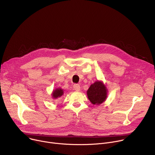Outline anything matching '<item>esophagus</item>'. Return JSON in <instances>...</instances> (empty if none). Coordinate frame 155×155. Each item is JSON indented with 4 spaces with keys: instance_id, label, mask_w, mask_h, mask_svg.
Here are the masks:
<instances>
[{
    "instance_id": "esophagus-1",
    "label": "esophagus",
    "mask_w": 155,
    "mask_h": 155,
    "mask_svg": "<svg viewBox=\"0 0 155 155\" xmlns=\"http://www.w3.org/2000/svg\"><path fill=\"white\" fill-rule=\"evenodd\" d=\"M74 90L76 91H79L80 90V86L78 84H74Z\"/></svg>"
}]
</instances>
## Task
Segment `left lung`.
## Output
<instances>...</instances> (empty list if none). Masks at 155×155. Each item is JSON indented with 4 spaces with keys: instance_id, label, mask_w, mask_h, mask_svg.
<instances>
[{
    "instance_id": "8db88e82",
    "label": "left lung",
    "mask_w": 155,
    "mask_h": 155,
    "mask_svg": "<svg viewBox=\"0 0 155 155\" xmlns=\"http://www.w3.org/2000/svg\"><path fill=\"white\" fill-rule=\"evenodd\" d=\"M107 89L101 81H96L92 84L87 91V96L93 105H100L107 97Z\"/></svg>"
}]
</instances>
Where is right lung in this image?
Wrapping results in <instances>:
<instances>
[{
	"mask_svg": "<svg viewBox=\"0 0 155 155\" xmlns=\"http://www.w3.org/2000/svg\"><path fill=\"white\" fill-rule=\"evenodd\" d=\"M64 94V91L63 90H62L61 88H57L55 90L53 91V93H52V97L54 99H57L58 97H60L61 96H62Z\"/></svg>",
	"mask_w": 155,
	"mask_h": 155,
	"instance_id": "add662e5",
	"label": "right lung"
}]
</instances>
